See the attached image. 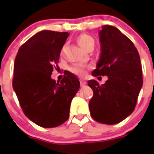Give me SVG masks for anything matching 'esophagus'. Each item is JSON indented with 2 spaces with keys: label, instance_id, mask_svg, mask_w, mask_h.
Wrapping results in <instances>:
<instances>
[{
  "label": "esophagus",
  "instance_id": "esophagus-1",
  "mask_svg": "<svg viewBox=\"0 0 154 154\" xmlns=\"http://www.w3.org/2000/svg\"><path fill=\"white\" fill-rule=\"evenodd\" d=\"M85 84H86V82L85 81V80H82V79H80V85H81V87H83L85 86Z\"/></svg>",
  "mask_w": 154,
  "mask_h": 154
}]
</instances>
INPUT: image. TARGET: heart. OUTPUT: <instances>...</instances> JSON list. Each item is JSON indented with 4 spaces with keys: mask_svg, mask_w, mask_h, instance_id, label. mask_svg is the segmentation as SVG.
Returning a JSON list of instances; mask_svg holds the SVG:
<instances>
[{
    "mask_svg": "<svg viewBox=\"0 0 154 154\" xmlns=\"http://www.w3.org/2000/svg\"><path fill=\"white\" fill-rule=\"evenodd\" d=\"M77 42L82 49L88 51L92 48L95 45V40L91 35L88 34H81L77 37ZM71 72L79 76H83L86 72V68L82 65H75L69 69Z\"/></svg>",
    "mask_w": 154,
    "mask_h": 154,
    "instance_id": "b5f03b06",
    "label": "heart"
}]
</instances>
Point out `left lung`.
<instances>
[{"mask_svg": "<svg viewBox=\"0 0 154 154\" xmlns=\"http://www.w3.org/2000/svg\"><path fill=\"white\" fill-rule=\"evenodd\" d=\"M101 55L93 76L108 77L99 85L89 80L93 91L89 103L91 116L103 124H116L133 112L143 85L140 55L132 41L118 28L104 25L99 31Z\"/></svg>", "mask_w": 154, "mask_h": 154, "instance_id": "8db88e82", "label": "left lung"}]
</instances>
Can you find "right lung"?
Segmentation results:
<instances>
[{"instance_id":"obj_1","label":"right lung","mask_w":154,"mask_h":154,"mask_svg":"<svg viewBox=\"0 0 154 154\" xmlns=\"http://www.w3.org/2000/svg\"><path fill=\"white\" fill-rule=\"evenodd\" d=\"M69 34L42 31L18 49L14 65L13 88L24 115L44 128L60 126L69 117L71 102L79 80L67 72L60 82L51 79Z\"/></svg>"}]
</instances>
